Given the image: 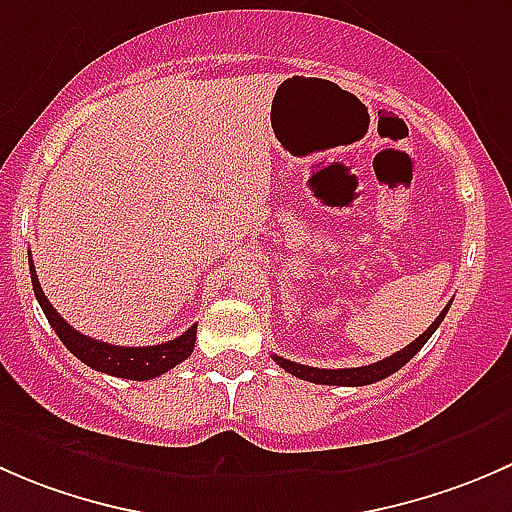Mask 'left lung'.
<instances>
[{
	"label": "left lung",
	"mask_w": 512,
	"mask_h": 512,
	"mask_svg": "<svg viewBox=\"0 0 512 512\" xmlns=\"http://www.w3.org/2000/svg\"><path fill=\"white\" fill-rule=\"evenodd\" d=\"M448 307L451 304H446V309H443L441 314H438L436 319H433L431 327L426 329V332L421 334V337L416 339V342H411L409 347H404L401 352L386 356V359L376 361V364H369V366H356V369H317V366H304V364H297V361H289V359H282V356H272V359L277 361V364L282 366V369L289 371L292 376H297V379H304V381H312V384H329V386H366V384H374V381H381L386 379V376H391L394 371H399L401 366L406 364L409 359H414V356L421 352L423 344L431 339V334L436 332L438 327H441L443 317H446Z\"/></svg>",
	"instance_id": "obj_1"
}]
</instances>
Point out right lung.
Returning <instances> with one entry per match:
<instances>
[{"label":"right lung","mask_w":512,"mask_h":512,"mask_svg":"<svg viewBox=\"0 0 512 512\" xmlns=\"http://www.w3.org/2000/svg\"><path fill=\"white\" fill-rule=\"evenodd\" d=\"M29 272H32V287H34L36 299H39L41 309H44L46 319H49V324L54 327V332L59 334V339L66 344V349H69L74 356H79V359L84 361L86 366H91V369L118 376V379L146 381V379H156V376L165 374V371H170L173 366H178L180 361H185L190 354H193L198 324L185 329L178 339H170V342L165 344H156V347H113V344L108 342H98V339L86 337V334L76 332L74 327H69V322H66V319L51 307L44 289L39 285V277H36L32 257H29Z\"/></svg>","instance_id":"1"}]
</instances>
